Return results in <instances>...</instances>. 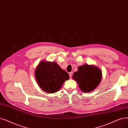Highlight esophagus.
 Masks as SVG:
<instances>
[{
    "instance_id": "esophagus-1",
    "label": "esophagus",
    "mask_w": 128,
    "mask_h": 128,
    "mask_svg": "<svg viewBox=\"0 0 128 128\" xmlns=\"http://www.w3.org/2000/svg\"><path fill=\"white\" fill-rule=\"evenodd\" d=\"M72 75H73V73H72V72H70V73H69V75H70V78H72Z\"/></svg>"
}]
</instances>
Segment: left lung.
<instances>
[{
	"label": "left lung",
	"mask_w": 128,
	"mask_h": 128,
	"mask_svg": "<svg viewBox=\"0 0 128 128\" xmlns=\"http://www.w3.org/2000/svg\"><path fill=\"white\" fill-rule=\"evenodd\" d=\"M102 76V71L98 68L93 65L84 64L78 67V70L74 73L72 78L77 82L82 92L88 93L98 86Z\"/></svg>",
	"instance_id": "obj_1"
}]
</instances>
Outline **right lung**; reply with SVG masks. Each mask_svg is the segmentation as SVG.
<instances>
[{
  "instance_id": "obj_1",
  "label": "right lung",
  "mask_w": 128,
  "mask_h": 128,
  "mask_svg": "<svg viewBox=\"0 0 128 128\" xmlns=\"http://www.w3.org/2000/svg\"><path fill=\"white\" fill-rule=\"evenodd\" d=\"M35 76L39 86L48 93L58 91L64 82L69 79L68 74L56 62L45 60L36 68Z\"/></svg>"
}]
</instances>
